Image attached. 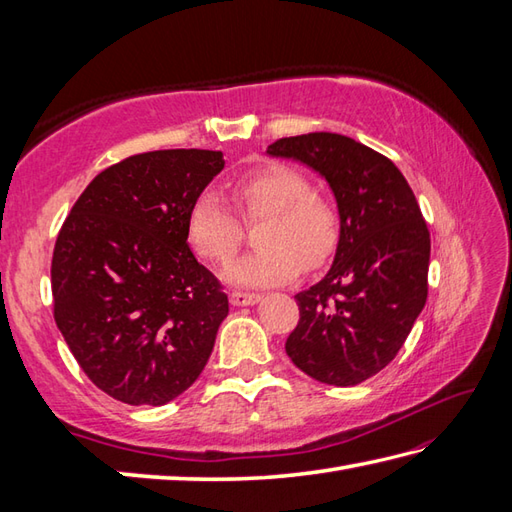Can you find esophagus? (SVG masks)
<instances>
[{"label":"esophagus","instance_id":"esophagus-1","mask_svg":"<svg viewBox=\"0 0 512 512\" xmlns=\"http://www.w3.org/2000/svg\"><path fill=\"white\" fill-rule=\"evenodd\" d=\"M259 301H262V297L248 295V292H233V295H231V306H237V308L255 306V303H259Z\"/></svg>","mask_w":512,"mask_h":512}]
</instances>
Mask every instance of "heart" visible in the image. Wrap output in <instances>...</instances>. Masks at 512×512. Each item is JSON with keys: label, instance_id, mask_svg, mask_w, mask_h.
I'll return each mask as SVG.
<instances>
[{"label": "heart", "instance_id": "b5f03b06", "mask_svg": "<svg viewBox=\"0 0 512 512\" xmlns=\"http://www.w3.org/2000/svg\"><path fill=\"white\" fill-rule=\"evenodd\" d=\"M310 182L297 169L266 165L233 182V198L248 217L266 215L257 233L262 248L224 268V281L242 288H270L295 279L303 268H317L332 255L339 224L330 204L310 195ZM242 228L222 193L202 191L187 215L191 248L211 262L235 253Z\"/></svg>", "mask_w": 512, "mask_h": 512}]
</instances>
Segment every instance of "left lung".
<instances>
[{"mask_svg":"<svg viewBox=\"0 0 512 512\" xmlns=\"http://www.w3.org/2000/svg\"><path fill=\"white\" fill-rule=\"evenodd\" d=\"M328 182L339 244L319 284L295 295L286 354L325 385L350 387L394 361L427 303L431 239L400 169L354 138L312 132L268 145Z\"/></svg>","mask_w":512,"mask_h":512,"instance_id":"left-lung-1","label":"left lung"}]
</instances>
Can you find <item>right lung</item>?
<instances>
[{
    "instance_id": "add662e5",
    "label": "right lung",
    "mask_w": 512,
    "mask_h": 512,
    "mask_svg": "<svg viewBox=\"0 0 512 512\" xmlns=\"http://www.w3.org/2000/svg\"><path fill=\"white\" fill-rule=\"evenodd\" d=\"M222 169V151H147L72 206L52 255L54 321L107 396L167 405L209 361L228 297L191 253L187 215Z\"/></svg>"
}]
</instances>
